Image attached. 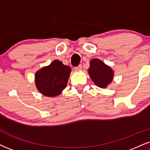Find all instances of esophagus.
Wrapping results in <instances>:
<instances>
[{
  "label": "esophagus",
  "mask_w": 150,
  "mask_h": 150,
  "mask_svg": "<svg viewBox=\"0 0 150 150\" xmlns=\"http://www.w3.org/2000/svg\"><path fill=\"white\" fill-rule=\"evenodd\" d=\"M82 65H79L78 66H77V67H75V70H76V71H80V70H82Z\"/></svg>",
  "instance_id": "esophagus-1"
}]
</instances>
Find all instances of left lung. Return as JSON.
<instances>
[{
	"label": "left lung",
	"instance_id": "obj_1",
	"mask_svg": "<svg viewBox=\"0 0 150 150\" xmlns=\"http://www.w3.org/2000/svg\"><path fill=\"white\" fill-rule=\"evenodd\" d=\"M88 73L96 85L103 89L110 84L114 77V72L111 68L98 59L91 60Z\"/></svg>",
	"mask_w": 150,
	"mask_h": 150
}]
</instances>
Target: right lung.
Returning <instances> with one entry per match:
<instances>
[{"label": "right lung", "instance_id": "obj_1", "mask_svg": "<svg viewBox=\"0 0 150 150\" xmlns=\"http://www.w3.org/2000/svg\"><path fill=\"white\" fill-rule=\"evenodd\" d=\"M71 69L61 61L54 60L49 66L41 68L35 74L37 89L48 97L59 96L67 86Z\"/></svg>", "mask_w": 150, "mask_h": 150}]
</instances>
